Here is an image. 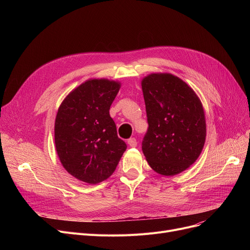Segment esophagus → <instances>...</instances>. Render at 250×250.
I'll return each mask as SVG.
<instances>
[{
    "label": "esophagus",
    "instance_id": "obj_1",
    "mask_svg": "<svg viewBox=\"0 0 250 250\" xmlns=\"http://www.w3.org/2000/svg\"><path fill=\"white\" fill-rule=\"evenodd\" d=\"M127 144L129 145V147H133V148L137 147V145H138L137 140H136L135 138H130V139L127 141Z\"/></svg>",
    "mask_w": 250,
    "mask_h": 250
}]
</instances>
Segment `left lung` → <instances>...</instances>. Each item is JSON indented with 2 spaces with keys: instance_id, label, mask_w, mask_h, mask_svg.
<instances>
[{
  "instance_id": "obj_1",
  "label": "left lung",
  "mask_w": 250,
  "mask_h": 250,
  "mask_svg": "<svg viewBox=\"0 0 250 250\" xmlns=\"http://www.w3.org/2000/svg\"><path fill=\"white\" fill-rule=\"evenodd\" d=\"M148 132L142 150L155 172L173 176L201 155L206 142V118L195 92L180 78L153 73L142 80Z\"/></svg>"
}]
</instances>
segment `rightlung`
Here are the masks:
<instances>
[{
	"instance_id": "obj_1",
	"label": "right lung",
	"mask_w": 250,
	"mask_h": 250,
	"mask_svg": "<svg viewBox=\"0 0 250 250\" xmlns=\"http://www.w3.org/2000/svg\"><path fill=\"white\" fill-rule=\"evenodd\" d=\"M120 89V82L90 79L70 92L57 113L55 144L60 161L72 176L90 185L107 179L126 149L109 115Z\"/></svg>"
}]
</instances>
